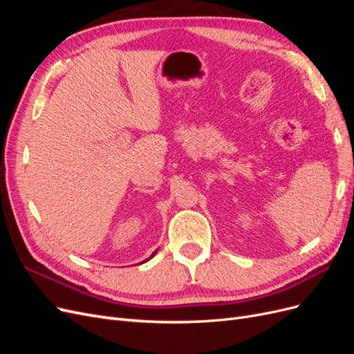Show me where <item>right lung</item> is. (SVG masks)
I'll return each instance as SVG.
<instances>
[{"instance_id": "right-lung-1", "label": "right lung", "mask_w": 354, "mask_h": 354, "mask_svg": "<svg viewBox=\"0 0 354 354\" xmlns=\"http://www.w3.org/2000/svg\"><path fill=\"white\" fill-rule=\"evenodd\" d=\"M156 252H158V250H156V251H155V252H152V255H151V257H149V259H152V257H153V255H155V254H156ZM149 259H146V260H145V261H143V263H146V261H149Z\"/></svg>"}]
</instances>
